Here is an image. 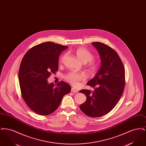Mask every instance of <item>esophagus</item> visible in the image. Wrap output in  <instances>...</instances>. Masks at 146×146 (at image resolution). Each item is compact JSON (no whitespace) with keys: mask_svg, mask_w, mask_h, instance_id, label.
Wrapping results in <instances>:
<instances>
[{"mask_svg":"<svg viewBox=\"0 0 146 146\" xmlns=\"http://www.w3.org/2000/svg\"><path fill=\"white\" fill-rule=\"evenodd\" d=\"M71 91L73 92H75V93H76V92H78V91L76 89H74V88H72Z\"/></svg>","mask_w":146,"mask_h":146,"instance_id":"1","label":"esophagus"}]
</instances>
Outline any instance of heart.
I'll return each mask as SVG.
<instances>
[{
    "mask_svg": "<svg viewBox=\"0 0 146 146\" xmlns=\"http://www.w3.org/2000/svg\"><path fill=\"white\" fill-rule=\"evenodd\" d=\"M75 53L78 59L84 63H86L91 61L88 65V70L91 74H94L96 73L99 70L100 63L96 61L93 60L94 58V55L88 49L83 47L79 48L76 50ZM66 56V55L64 54L61 57V62L63 61ZM64 78L71 85L76 86L79 85L80 82L85 80L86 77L83 74L72 71L65 75Z\"/></svg>",
    "mask_w": 146,
    "mask_h": 146,
    "instance_id": "b5f03b06",
    "label": "heart"
}]
</instances>
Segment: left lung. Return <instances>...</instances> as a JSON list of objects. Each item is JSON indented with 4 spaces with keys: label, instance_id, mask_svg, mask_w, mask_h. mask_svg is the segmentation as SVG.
<instances>
[{
    "label": "left lung",
    "instance_id": "1",
    "mask_svg": "<svg viewBox=\"0 0 146 146\" xmlns=\"http://www.w3.org/2000/svg\"><path fill=\"white\" fill-rule=\"evenodd\" d=\"M91 44L98 51L101 66L95 76L87 83L94 88V91H79L86 96L80 109L86 115L97 118L111 111L118 104L125 88V68L114 49L100 42Z\"/></svg>",
    "mask_w": 146,
    "mask_h": 146
}]
</instances>
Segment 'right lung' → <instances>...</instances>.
Listing matches in <instances>:
<instances>
[{"mask_svg":"<svg viewBox=\"0 0 146 146\" xmlns=\"http://www.w3.org/2000/svg\"><path fill=\"white\" fill-rule=\"evenodd\" d=\"M68 47L45 42L29 49L23 56L19 72L22 97L28 107L40 115L55 111L63 96L71 90L70 85L61 81L55 86L48 79L58 68V58Z\"/></svg>","mask_w":146,"mask_h":146,"instance_id":"right-lung-1","label":"right lung"}]
</instances>
